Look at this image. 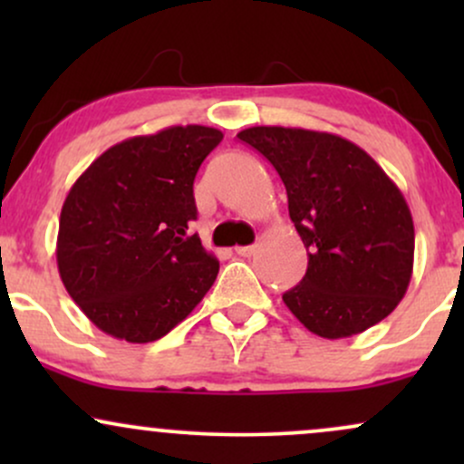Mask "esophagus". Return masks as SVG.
<instances>
[{
	"mask_svg": "<svg viewBox=\"0 0 464 464\" xmlns=\"http://www.w3.org/2000/svg\"><path fill=\"white\" fill-rule=\"evenodd\" d=\"M255 248L257 246H253V244H250V246H236V253L242 255V257H250V255L255 253Z\"/></svg>",
	"mask_w": 464,
	"mask_h": 464,
	"instance_id": "obj_1",
	"label": "esophagus"
}]
</instances>
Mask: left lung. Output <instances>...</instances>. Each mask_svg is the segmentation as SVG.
<instances>
[{"instance_id": "obj_1", "label": "left lung", "mask_w": 464, "mask_h": 464, "mask_svg": "<svg viewBox=\"0 0 464 464\" xmlns=\"http://www.w3.org/2000/svg\"><path fill=\"white\" fill-rule=\"evenodd\" d=\"M279 172L307 273L284 303L312 334L349 338L406 295L414 264L410 207L388 174L340 135L284 126L237 132Z\"/></svg>"}]
</instances>
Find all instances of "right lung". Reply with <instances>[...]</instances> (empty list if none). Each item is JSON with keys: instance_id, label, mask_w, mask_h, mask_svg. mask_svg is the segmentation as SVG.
Masks as SVG:
<instances>
[{"instance_id": "obj_1", "label": "right lung", "mask_w": 464, "mask_h": 464, "mask_svg": "<svg viewBox=\"0 0 464 464\" xmlns=\"http://www.w3.org/2000/svg\"><path fill=\"white\" fill-rule=\"evenodd\" d=\"M222 132L169 126L100 154L61 209L63 285L100 332L146 344L163 338L214 285L220 262L189 236L194 179Z\"/></svg>"}]
</instances>
